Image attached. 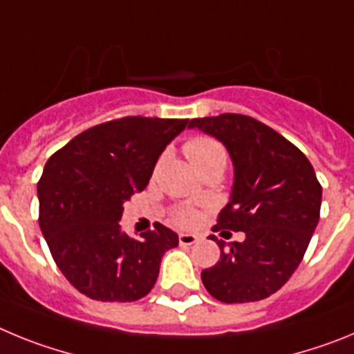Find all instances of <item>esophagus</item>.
Listing matches in <instances>:
<instances>
[{
	"instance_id": "obj_1",
	"label": "esophagus",
	"mask_w": 354,
	"mask_h": 354,
	"mask_svg": "<svg viewBox=\"0 0 354 354\" xmlns=\"http://www.w3.org/2000/svg\"><path fill=\"white\" fill-rule=\"evenodd\" d=\"M179 243L183 246H192L195 245V243H198V237H196L195 234H180Z\"/></svg>"
}]
</instances>
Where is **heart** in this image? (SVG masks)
<instances>
[{"instance_id": "b5f03b06", "label": "heart", "mask_w": 354, "mask_h": 354, "mask_svg": "<svg viewBox=\"0 0 354 354\" xmlns=\"http://www.w3.org/2000/svg\"><path fill=\"white\" fill-rule=\"evenodd\" d=\"M184 152H186L187 159L192 161L196 171H202L205 168L212 167V165H225L227 162V152L221 147L220 142H216L212 138H193L184 145ZM175 221L180 225H193L196 221V214L192 211H179L175 214Z\"/></svg>"}]
</instances>
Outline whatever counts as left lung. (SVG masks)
<instances>
[{
    "label": "left lung",
    "instance_id": "obj_1",
    "mask_svg": "<svg viewBox=\"0 0 354 354\" xmlns=\"http://www.w3.org/2000/svg\"><path fill=\"white\" fill-rule=\"evenodd\" d=\"M187 127L223 143L232 159V192L214 230L246 236L216 241L220 261L202 271L204 287L223 303L268 298L292 277L319 223L323 187L314 168L298 147L246 115L193 118Z\"/></svg>",
    "mask_w": 354,
    "mask_h": 354
}]
</instances>
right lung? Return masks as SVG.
Returning <instances> with one entry per match:
<instances>
[{"mask_svg": "<svg viewBox=\"0 0 354 354\" xmlns=\"http://www.w3.org/2000/svg\"><path fill=\"white\" fill-rule=\"evenodd\" d=\"M187 118L126 117L90 127L51 156L37 184L39 225L68 282L97 301H136L150 292L165 252L179 236L165 225L133 239L124 202L149 184Z\"/></svg>", "mask_w": 354, "mask_h": 354, "instance_id": "obj_1", "label": "right lung"}]
</instances>
